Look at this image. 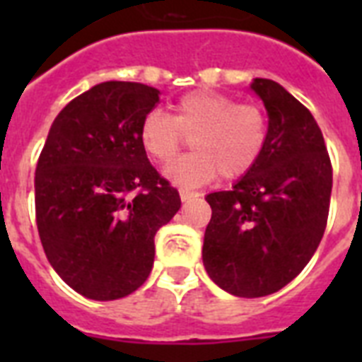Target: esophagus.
<instances>
[{"instance_id":"34e87169","label":"esophagus","mask_w":362,"mask_h":362,"mask_svg":"<svg viewBox=\"0 0 362 362\" xmlns=\"http://www.w3.org/2000/svg\"><path fill=\"white\" fill-rule=\"evenodd\" d=\"M199 197L197 192H192V189H186V187H180V199L182 201H189V199Z\"/></svg>"}]
</instances>
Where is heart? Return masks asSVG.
Segmentation results:
<instances>
[{"label": "heart", "mask_w": 362, "mask_h": 362, "mask_svg": "<svg viewBox=\"0 0 362 362\" xmlns=\"http://www.w3.org/2000/svg\"><path fill=\"white\" fill-rule=\"evenodd\" d=\"M187 139L195 150L165 170L175 184L203 186L220 175L240 178L257 165L269 139V122L255 103H237L226 93L197 90L182 95L175 115L150 110L139 127L144 152L158 163H170Z\"/></svg>", "instance_id": "obj_1"}]
</instances>
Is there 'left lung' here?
Returning a JSON list of instances; mask_svg holds the SVG:
<instances>
[{"label":"left lung","instance_id":"obj_1","mask_svg":"<svg viewBox=\"0 0 362 362\" xmlns=\"http://www.w3.org/2000/svg\"><path fill=\"white\" fill-rule=\"evenodd\" d=\"M269 115L267 146L231 192L206 195L212 218L203 263L231 295L264 297L287 286L320 246L329 218L332 165L314 116L286 88L253 78Z\"/></svg>","mask_w":362,"mask_h":362}]
</instances>
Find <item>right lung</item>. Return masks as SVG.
Wrapping results in <instances>:
<instances>
[{
	"label": "right lung",
	"instance_id": "add662e5",
	"mask_svg": "<svg viewBox=\"0 0 362 362\" xmlns=\"http://www.w3.org/2000/svg\"><path fill=\"white\" fill-rule=\"evenodd\" d=\"M159 90L109 81L62 109L35 169V218L52 269L93 300L127 297L146 281L153 237L180 195L148 161L142 118Z\"/></svg>",
	"mask_w": 362,
	"mask_h": 362
}]
</instances>
